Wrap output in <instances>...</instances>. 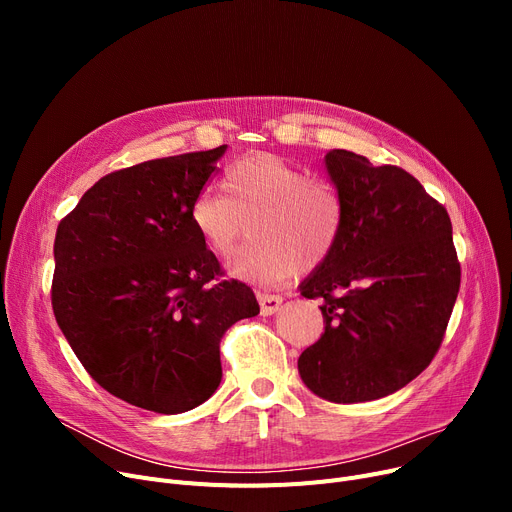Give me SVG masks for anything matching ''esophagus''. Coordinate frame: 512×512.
<instances>
[{"label":"esophagus","mask_w":512,"mask_h":512,"mask_svg":"<svg viewBox=\"0 0 512 512\" xmlns=\"http://www.w3.org/2000/svg\"><path fill=\"white\" fill-rule=\"evenodd\" d=\"M259 307L261 315H274L282 307V297L280 294H259Z\"/></svg>","instance_id":"34e87169"}]
</instances>
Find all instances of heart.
I'll list each match as a JSON object with an SVG mask.
<instances>
[{
	"label": "heart",
	"instance_id": "b5f03b06",
	"mask_svg": "<svg viewBox=\"0 0 512 512\" xmlns=\"http://www.w3.org/2000/svg\"><path fill=\"white\" fill-rule=\"evenodd\" d=\"M222 193L199 191L188 218L203 245L228 257L253 222L257 238L228 263L230 276L257 284L286 280L305 267L324 263L342 228L338 188L274 153L236 159L222 176Z\"/></svg>",
	"mask_w": 512,
	"mask_h": 512
}]
</instances>
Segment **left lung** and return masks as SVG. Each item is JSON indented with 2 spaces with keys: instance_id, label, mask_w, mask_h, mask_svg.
<instances>
[{
  "instance_id": "obj_1",
  "label": "left lung",
  "mask_w": 512,
  "mask_h": 512,
  "mask_svg": "<svg viewBox=\"0 0 512 512\" xmlns=\"http://www.w3.org/2000/svg\"><path fill=\"white\" fill-rule=\"evenodd\" d=\"M342 199L334 251L301 282L326 328L299 357L305 386L330 402L378 400L432 363L461 286L446 209L396 166L332 149Z\"/></svg>"
}]
</instances>
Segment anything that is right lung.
Listing matches in <instances>:
<instances>
[{
    "label": "right lung",
    "mask_w": 512,
    "mask_h": 512,
    "mask_svg": "<svg viewBox=\"0 0 512 512\" xmlns=\"http://www.w3.org/2000/svg\"><path fill=\"white\" fill-rule=\"evenodd\" d=\"M228 145L103 176L60 222L51 305L91 378L161 415L191 411L222 382L220 338L259 303L220 263L188 209Z\"/></svg>",
    "instance_id": "obj_1"
}]
</instances>
